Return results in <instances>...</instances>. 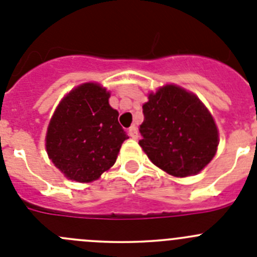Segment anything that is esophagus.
Returning a JSON list of instances; mask_svg holds the SVG:
<instances>
[{
	"label": "esophagus",
	"instance_id": "1",
	"mask_svg": "<svg viewBox=\"0 0 257 257\" xmlns=\"http://www.w3.org/2000/svg\"><path fill=\"white\" fill-rule=\"evenodd\" d=\"M128 136L133 139H138L139 134H138V128H136L135 126H131L130 128H128Z\"/></svg>",
	"mask_w": 257,
	"mask_h": 257
}]
</instances>
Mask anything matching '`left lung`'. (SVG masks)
Instances as JSON below:
<instances>
[{"mask_svg": "<svg viewBox=\"0 0 257 257\" xmlns=\"http://www.w3.org/2000/svg\"><path fill=\"white\" fill-rule=\"evenodd\" d=\"M140 146L156 167L174 177L197 174L218 146L214 119L202 102L183 88L165 85L143 106Z\"/></svg>", "mask_w": 257, "mask_h": 257, "instance_id": "obj_1", "label": "left lung"}]
</instances>
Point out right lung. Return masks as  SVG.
<instances>
[{"instance_id": "1", "label": "right lung", "mask_w": 257, "mask_h": 257, "mask_svg": "<svg viewBox=\"0 0 257 257\" xmlns=\"http://www.w3.org/2000/svg\"><path fill=\"white\" fill-rule=\"evenodd\" d=\"M108 98L101 85L85 83L73 89L51 117L46 151L69 179L96 180L113 165L122 143L128 139Z\"/></svg>"}]
</instances>
